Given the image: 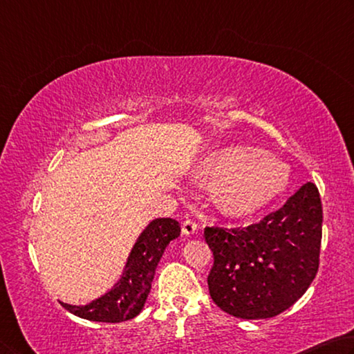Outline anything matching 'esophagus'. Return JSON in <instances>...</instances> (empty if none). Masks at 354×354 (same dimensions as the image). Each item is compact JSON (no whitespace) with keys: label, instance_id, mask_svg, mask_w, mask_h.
Segmentation results:
<instances>
[{"label":"esophagus","instance_id":"obj_1","mask_svg":"<svg viewBox=\"0 0 354 354\" xmlns=\"http://www.w3.org/2000/svg\"><path fill=\"white\" fill-rule=\"evenodd\" d=\"M182 230L185 234H187V236H191V234H194L197 232V224L193 219H187L183 222Z\"/></svg>","mask_w":354,"mask_h":354}]
</instances>
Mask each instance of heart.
<instances>
[{
  "label": "heart",
  "mask_w": 354,
  "mask_h": 354,
  "mask_svg": "<svg viewBox=\"0 0 354 354\" xmlns=\"http://www.w3.org/2000/svg\"><path fill=\"white\" fill-rule=\"evenodd\" d=\"M196 182L218 189V203L232 218H247L274 202L289 183V167L275 155L244 145L207 153L194 169Z\"/></svg>",
  "instance_id": "1"
}]
</instances>
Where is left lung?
<instances>
[{
	"label": "left lung",
	"instance_id": "left-lung-1",
	"mask_svg": "<svg viewBox=\"0 0 354 354\" xmlns=\"http://www.w3.org/2000/svg\"><path fill=\"white\" fill-rule=\"evenodd\" d=\"M322 221L319 189L308 182L258 224L207 227L205 241L214 255L208 275L213 301L247 320L286 311L319 270Z\"/></svg>",
	"mask_w": 354,
	"mask_h": 354
}]
</instances>
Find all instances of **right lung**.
I'll list each match as a JSON object with an SVG mask.
<instances>
[{
  "mask_svg": "<svg viewBox=\"0 0 354 354\" xmlns=\"http://www.w3.org/2000/svg\"><path fill=\"white\" fill-rule=\"evenodd\" d=\"M178 236L180 224L176 219L158 218L149 222L130 250L122 275L113 288L88 305L62 303V306L80 319L105 324H120L136 317L151 292L160 258L167 244Z\"/></svg>",
  "mask_w": 354,
  "mask_h": 354,
  "instance_id": "add662e5",
  "label": "right lung"
}]
</instances>
